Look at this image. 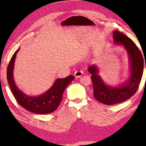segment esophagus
<instances>
[{"instance_id": "34e87169", "label": "esophagus", "mask_w": 146, "mask_h": 146, "mask_svg": "<svg viewBox=\"0 0 146 146\" xmlns=\"http://www.w3.org/2000/svg\"><path fill=\"white\" fill-rule=\"evenodd\" d=\"M83 74V72L82 70H77L76 72L74 73V76L76 77H80Z\"/></svg>"}]
</instances>
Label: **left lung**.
<instances>
[{
  "label": "left lung",
  "mask_w": 146,
  "mask_h": 146,
  "mask_svg": "<svg viewBox=\"0 0 146 146\" xmlns=\"http://www.w3.org/2000/svg\"><path fill=\"white\" fill-rule=\"evenodd\" d=\"M115 45H121L127 51L130 61V77L119 86L113 87L106 85L98 74L99 70L96 64L88 68L91 74V80L94 89V97L100 102L105 105H114L130 99L138 90L144 69V60L142 54L131 39L118 30L113 32ZM146 69V64H145Z\"/></svg>",
  "instance_id": "1"
}]
</instances>
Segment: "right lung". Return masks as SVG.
I'll list each match as a JSON object with an SVG mask.
<instances>
[{"label": "right lung", "instance_id": "add662e5", "mask_svg": "<svg viewBox=\"0 0 146 146\" xmlns=\"http://www.w3.org/2000/svg\"><path fill=\"white\" fill-rule=\"evenodd\" d=\"M19 50V48L12 56L7 70V80L13 94L17 103L29 111L39 114L52 113L58 107L65 89L74 80V76H68L64 78H57L50 89L41 95H26L17 87L13 77L15 61L16 54Z\"/></svg>", "mask_w": 146, "mask_h": 146}]
</instances>
